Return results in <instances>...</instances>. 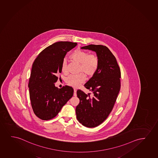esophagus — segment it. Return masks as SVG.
<instances>
[{"instance_id":"obj_1","label":"esophagus","mask_w":158,"mask_h":158,"mask_svg":"<svg viewBox=\"0 0 158 158\" xmlns=\"http://www.w3.org/2000/svg\"><path fill=\"white\" fill-rule=\"evenodd\" d=\"M77 95V90L76 89H74V96H76Z\"/></svg>"}]
</instances>
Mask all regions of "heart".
<instances>
[{
	"mask_svg": "<svg viewBox=\"0 0 158 158\" xmlns=\"http://www.w3.org/2000/svg\"><path fill=\"white\" fill-rule=\"evenodd\" d=\"M72 60L80 64L79 72H83L89 77L93 76L97 71L99 65V59L94 54H89L88 52L77 50L74 51L70 56ZM61 71L64 73H68L67 62L63 60L61 66ZM85 76L81 73L77 75H71L67 77L66 81L69 86L77 87L84 82Z\"/></svg>",
	"mask_w": 158,
	"mask_h": 158,
	"instance_id": "b5f03b06",
	"label": "heart"
}]
</instances>
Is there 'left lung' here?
Returning <instances> with one entry per match:
<instances>
[{"label": "left lung", "mask_w": 158, "mask_h": 158, "mask_svg": "<svg viewBox=\"0 0 158 158\" xmlns=\"http://www.w3.org/2000/svg\"><path fill=\"white\" fill-rule=\"evenodd\" d=\"M81 48L96 52L99 65L95 74L84 85L93 92V96L80 89L77 92L80 102L76 107V115L82 125L95 127L102 123L112 110L120 89L121 72L115 57L105 46L89 45Z\"/></svg>", "instance_id": "left-lung-1"}]
</instances>
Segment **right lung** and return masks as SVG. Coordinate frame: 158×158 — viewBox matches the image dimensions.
I'll list each match as a JSON object with an SVG mask.
<instances>
[{
  "instance_id": "add662e5",
  "label": "right lung",
  "mask_w": 158,
  "mask_h": 158,
  "mask_svg": "<svg viewBox=\"0 0 158 158\" xmlns=\"http://www.w3.org/2000/svg\"><path fill=\"white\" fill-rule=\"evenodd\" d=\"M77 45L69 41L56 42L43 50L33 63L28 82L30 98L33 110L39 119L54 118L73 95L72 87L58 89L55 82L67 52Z\"/></svg>"
}]
</instances>
